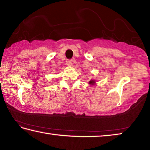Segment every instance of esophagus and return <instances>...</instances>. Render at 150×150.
I'll return each mask as SVG.
<instances>
[{
    "mask_svg": "<svg viewBox=\"0 0 150 150\" xmlns=\"http://www.w3.org/2000/svg\"><path fill=\"white\" fill-rule=\"evenodd\" d=\"M73 63V59H67L66 61V64L67 65H71Z\"/></svg>",
    "mask_w": 150,
    "mask_h": 150,
    "instance_id": "obj_1",
    "label": "esophagus"
}]
</instances>
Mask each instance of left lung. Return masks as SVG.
<instances>
[{
    "label": "left lung",
    "mask_w": 150,
    "mask_h": 150,
    "mask_svg": "<svg viewBox=\"0 0 150 150\" xmlns=\"http://www.w3.org/2000/svg\"><path fill=\"white\" fill-rule=\"evenodd\" d=\"M95 83V81H93V80H91V81H89V83H90L91 85H93Z\"/></svg>",
    "instance_id": "1"
}]
</instances>
